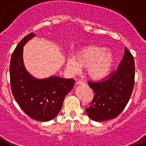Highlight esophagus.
<instances>
[{"mask_svg": "<svg viewBox=\"0 0 146 146\" xmlns=\"http://www.w3.org/2000/svg\"><path fill=\"white\" fill-rule=\"evenodd\" d=\"M85 83L84 82V81H77V82H76V84H78V85H81V84H84Z\"/></svg>", "mask_w": 146, "mask_h": 146, "instance_id": "34e87169", "label": "esophagus"}]
</instances>
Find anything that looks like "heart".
<instances>
[{
  "mask_svg": "<svg viewBox=\"0 0 146 146\" xmlns=\"http://www.w3.org/2000/svg\"><path fill=\"white\" fill-rule=\"evenodd\" d=\"M113 63V56L110 51L99 46H88L81 48L75 57L67 61V68L73 73H78L81 67L87 68L92 78H101L110 72Z\"/></svg>",
  "mask_w": 146,
  "mask_h": 146,
  "instance_id": "b5f03b06",
  "label": "heart"
}]
</instances>
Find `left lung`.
Masks as SVG:
<instances>
[{"mask_svg":"<svg viewBox=\"0 0 146 146\" xmlns=\"http://www.w3.org/2000/svg\"><path fill=\"white\" fill-rule=\"evenodd\" d=\"M135 73L134 57L125 48L117 70L101 81H88L94 92L91 106L86 108L88 116L95 121L117 117L124 111L132 95Z\"/></svg>","mask_w":146,"mask_h":146,"instance_id":"obj_1","label":"left lung"}]
</instances>
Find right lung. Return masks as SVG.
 Masks as SVG:
<instances>
[{
  "mask_svg": "<svg viewBox=\"0 0 146 146\" xmlns=\"http://www.w3.org/2000/svg\"><path fill=\"white\" fill-rule=\"evenodd\" d=\"M35 36L33 33H29L14 49L9 68L10 83L13 96L22 111L32 119L48 121L59 113L75 81L57 76L38 80L27 73L22 60L23 46Z\"/></svg>",
  "mask_w": 146,
  "mask_h": 146,
  "instance_id": "add662e5",
  "label": "right lung"
}]
</instances>
